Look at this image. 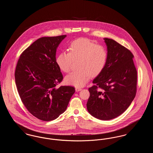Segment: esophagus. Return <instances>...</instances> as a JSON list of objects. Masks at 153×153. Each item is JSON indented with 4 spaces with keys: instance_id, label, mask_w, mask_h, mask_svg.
<instances>
[{
    "instance_id": "34e87169",
    "label": "esophagus",
    "mask_w": 153,
    "mask_h": 153,
    "mask_svg": "<svg viewBox=\"0 0 153 153\" xmlns=\"http://www.w3.org/2000/svg\"><path fill=\"white\" fill-rule=\"evenodd\" d=\"M75 89H76V92H79V91H81V88L76 87L75 88Z\"/></svg>"
}]
</instances>
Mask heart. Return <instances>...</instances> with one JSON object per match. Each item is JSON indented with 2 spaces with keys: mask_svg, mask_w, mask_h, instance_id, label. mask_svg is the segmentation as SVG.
Returning <instances> with one entry per match:
<instances>
[{
  "mask_svg": "<svg viewBox=\"0 0 153 153\" xmlns=\"http://www.w3.org/2000/svg\"><path fill=\"white\" fill-rule=\"evenodd\" d=\"M108 58L106 48L96 45L94 41L80 38L73 41L69 46V53L62 51L58 54L57 64L61 71L69 72L73 61H77L79 71L72 72L65 77L66 82L76 87L84 85L90 76L101 73Z\"/></svg>",
  "mask_w": 153,
  "mask_h": 153,
  "instance_id": "b5f03b06",
  "label": "heart"
}]
</instances>
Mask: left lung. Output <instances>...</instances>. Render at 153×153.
Returning <instances> with one entry per match:
<instances>
[{"label": "left lung", "instance_id": "left-lung-1", "mask_svg": "<svg viewBox=\"0 0 153 153\" xmlns=\"http://www.w3.org/2000/svg\"><path fill=\"white\" fill-rule=\"evenodd\" d=\"M108 51L105 66L89 88L87 108L96 118L108 120L127 109L137 91V71L131 51L115 41L104 38Z\"/></svg>", "mask_w": 153, "mask_h": 153}]
</instances>
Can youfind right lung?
<instances>
[{
	"label": "right lung",
	"mask_w": 153,
	"mask_h": 153,
	"mask_svg": "<svg viewBox=\"0 0 153 153\" xmlns=\"http://www.w3.org/2000/svg\"><path fill=\"white\" fill-rule=\"evenodd\" d=\"M66 36L38 39L22 53L16 67L15 83L22 102L33 116L44 121L63 114L75 92L73 87L56 86L63 79L56 51Z\"/></svg>",
	"instance_id": "add662e5"
}]
</instances>
